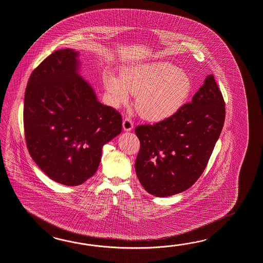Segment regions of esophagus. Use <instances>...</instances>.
<instances>
[{"mask_svg": "<svg viewBox=\"0 0 263 263\" xmlns=\"http://www.w3.org/2000/svg\"><path fill=\"white\" fill-rule=\"evenodd\" d=\"M122 127L125 131H130L134 127V123L130 118H125L122 122Z\"/></svg>", "mask_w": 263, "mask_h": 263, "instance_id": "obj_1", "label": "esophagus"}]
</instances>
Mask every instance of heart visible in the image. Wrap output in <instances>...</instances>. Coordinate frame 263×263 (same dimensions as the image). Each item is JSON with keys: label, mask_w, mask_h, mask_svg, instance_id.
Listing matches in <instances>:
<instances>
[{"label": "heart", "mask_w": 263, "mask_h": 263, "mask_svg": "<svg viewBox=\"0 0 263 263\" xmlns=\"http://www.w3.org/2000/svg\"><path fill=\"white\" fill-rule=\"evenodd\" d=\"M104 87L113 106L128 104L132 93L137 95L136 107L140 115L150 122H160L181 108L192 84L184 71L159 62L126 67L121 78L106 76Z\"/></svg>", "instance_id": "b5f03b06"}]
</instances>
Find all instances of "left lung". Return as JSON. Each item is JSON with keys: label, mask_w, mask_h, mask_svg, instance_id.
<instances>
[{"label": "left lung", "mask_w": 263, "mask_h": 263, "mask_svg": "<svg viewBox=\"0 0 263 263\" xmlns=\"http://www.w3.org/2000/svg\"><path fill=\"white\" fill-rule=\"evenodd\" d=\"M225 103L214 75L175 115L138 125L137 177L149 194L169 197L190 188L203 173L223 127Z\"/></svg>", "instance_id": "obj_1"}]
</instances>
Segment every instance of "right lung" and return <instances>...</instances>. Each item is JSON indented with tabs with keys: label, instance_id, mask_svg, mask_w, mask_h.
Segmentation results:
<instances>
[{
	"label": "right lung",
	"instance_id": "add662e5",
	"mask_svg": "<svg viewBox=\"0 0 263 263\" xmlns=\"http://www.w3.org/2000/svg\"><path fill=\"white\" fill-rule=\"evenodd\" d=\"M78 52H53L33 70L24 103L26 146L43 172L67 186L96 173L103 146L122 132V115L103 105L78 74Z\"/></svg>",
	"mask_w": 263,
	"mask_h": 263
}]
</instances>
